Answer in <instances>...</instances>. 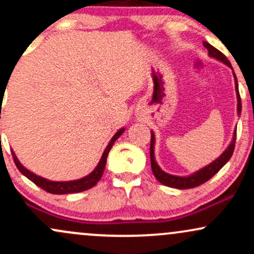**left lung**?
I'll return each instance as SVG.
<instances>
[{
	"mask_svg": "<svg viewBox=\"0 0 254 254\" xmlns=\"http://www.w3.org/2000/svg\"><path fill=\"white\" fill-rule=\"evenodd\" d=\"M203 45L205 46L206 50L209 51V56L216 58V60L221 61V62H223L224 64H227L229 68H232L230 62L227 60V57L224 56L222 52L218 51L217 49H215L214 46L210 45V44L206 43V42H203ZM234 78H235V90H237V97H238V115H240L241 113V99H240V94H239L238 80H237V76H235V74H234ZM235 137H237V130L234 131V138H233L232 143L229 144V147L223 151L222 155L218 157V159L215 160L214 162H211L210 165H208L206 167L202 168L200 171H198V172H196V173L191 174V176H189V177H178V176H172V174L166 173V172L162 171L161 168L159 167V165L156 164L155 157H154V143H155V136H154V133L151 132V138H150L151 171H153V174L155 176L156 179L166 186H170V188H174V189H180V190L196 188V186H199L205 182H208L210 178L214 177L215 174H216L217 172L220 171L221 168H222L223 166L227 164V162H228V160L233 155V151H234Z\"/></svg>",
	"mask_w": 254,
	"mask_h": 254,
	"instance_id": "left-lung-1",
	"label": "left lung"
}]
</instances>
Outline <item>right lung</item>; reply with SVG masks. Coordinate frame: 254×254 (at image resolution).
<instances>
[{
	"label": "right lung",
	"instance_id": "add662e5",
	"mask_svg": "<svg viewBox=\"0 0 254 254\" xmlns=\"http://www.w3.org/2000/svg\"><path fill=\"white\" fill-rule=\"evenodd\" d=\"M124 130L125 129H121L115 136L112 137V139L110 141V143L106 147V149L104 150V154L103 156H101L98 166L95 167V170L93 171L92 173H89L88 176L82 178V179L71 180V182H51V180L44 179V178L37 176V174L32 173V172L26 170L24 166L19 162V160H17L15 154L14 153L11 154H13V159H14V162H15L17 170L21 172L26 178H28L31 182H33L37 186H39L40 189H43V190L49 192V193H54V194L76 193V192H82V191L88 190V189H92L93 186H95V184L100 180V178L103 177L105 166H106V159H107V155H109V151L111 150V148H112V145L116 142V139H117L118 137L124 132Z\"/></svg>",
	"mask_w": 254,
	"mask_h": 254
}]
</instances>
